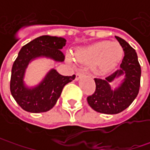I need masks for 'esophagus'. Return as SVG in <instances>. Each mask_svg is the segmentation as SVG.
<instances>
[{
  "instance_id": "34e87169",
  "label": "esophagus",
  "mask_w": 150,
  "mask_h": 150,
  "mask_svg": "<svg viewBox=\"0 0 150 150\" xmlns=\"http://www.w3.org/2000/svg\"><path fill=\"white\" fill-rule=\"evenodd\" d=\"M83 73L82 72H76V80H78L79 78H81V76H83Z\"/></svg>"
}]
</instances>
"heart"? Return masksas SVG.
<instances>
[{"instance_id": "obj_1", "label": "heart", "mask_w": 150, "mask_h": 150, "mask_svg": "<svg viewBox=\"0 0 150 150\" xmlns=\"http://www.w3.org/2000/svg\"><path fill=\"white\" fill-rule=\"evenodd\" d=\"M75 57L84 64H93L97 73L105 74L118 66L124 57V49L118 42L103 41L78 49ZM67 60L70 63L74 62L71 55H67Z\"/></svg>"}]
</instances>
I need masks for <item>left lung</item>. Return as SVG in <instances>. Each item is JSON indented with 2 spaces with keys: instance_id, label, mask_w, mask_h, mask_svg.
<instances>
[{
  "instance_id": "left-lung-1",
  "label": "left lung",
  "mask_w": 150,
  "mask_h": 150,
  "mask_svg": "<svg viewBox=\"0 0 150 150\" xmlns=\"http://www.w3.org/2000/svg\"><path fill=\"white\" fill-rule=\"evenodd\" d=\"M115 38L124 52L120 69L105 79L94 78L95 91L87 98L89 106L93 110L107 114H116L126 109L135 99L140 87L141 67L135 50L124 39ZM124 73L125 78L123 83L117 90H111L109 83Z\"/></svg>"
}]
</instances>
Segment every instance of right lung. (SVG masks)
Masks as SVG:
<instances>
[{"label": "right lung", "mask_w": 150, "mask_h": 150, "mask_svg": "<svg viewBox=\"0 0 150 150\" xmlns=\"http://www.w3.org/2000/svg\"><path fill=\"white\" fill-rule=\"evenodd\" d=\"M63 38L42 36L23 46L11 68L10 89L19 106L30 112H47L56 104L63 87L75 78L62 76L52 69L44 80L34 88H27L23 83L25 69L29 62L38 57H48L55 61L63 62L65 56L61 49L66 45Z\"/></svg>", "instance_id": "1"}]
</instances>
